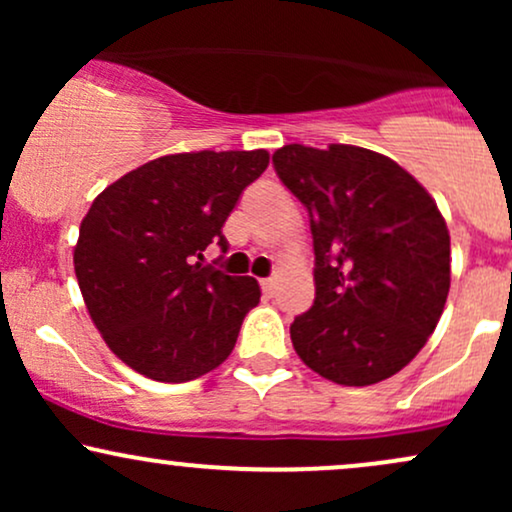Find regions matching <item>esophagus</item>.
<instances>
[{
  "label": "esophagus",
  "instance_id": "34e87169",
  "mask_svg": "<svg viewBox=\"0 0 512 512\" xmlns=\"http://www.w3.org/2000/svg\"><path fill=\"white\" fill-rule=\"evenodd\" d=\"M260 286H262V291L267 293V296H272L274 289H276V281L274 279H262Z\"/></svg>",
  "mask_w": 512,
  "mask_h": 512
}]
</instances>
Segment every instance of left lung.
<instances>
[{
    "mask_svg": "<svg viewBox=\"0 0 512 512\" xmlns=\"http://www.w3.org/2000/svg\"><path fill=\"white\" fill-rule=\"evenodd\" d=\"M279 180L308 209L315 303L291 325L308 368L337 385L390 378L424 349L450 291V233L392 158L349 144H289Z\"/></svg>",
    "mask_w": 512,
    "mask_h": 512,
    "instance_id": "8db88e82",
    "label": "left lung"
}]
</instances>
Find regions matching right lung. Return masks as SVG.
<instances>
[{
    "label": "right lung",
    "mask_w": 512,
    "mask_h": 512,
    "mask_svg": "<svg viewBox=\"0 0 512 512\" xmlns=\"http://www.w3.org/2000/svg\"><path fill=\"white\" fill-rule=\"evenodd\" d=\"M267 166L264 149L161 156L93 199L74 272L93 325L129 368L187 383L231 354L260 284L195 260L211 243L228 248L223 223Z\"/></svg>",
    "instance_id": "1"
}]
</instances>
